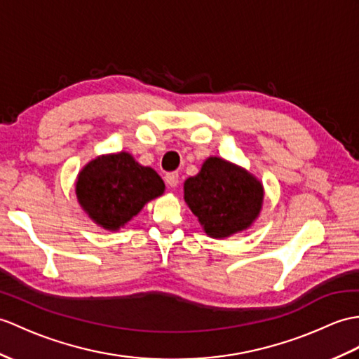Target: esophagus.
<instances>
[{
  "instance_id": "1",
  "label": "esophagus",
  "mask_w": 359,
  "mask_h": 359,
  "mask_svg": "<svg viewBox=\"0 0 359 359\" xmlns=\"http://www.w3.org/2000/svg\"><path fill=\"white\" fill-rule=\"evenodd\" d=\"M165 182H166V185H168V187L176 188L179 185V174L177 172H168L165 176Z\"/></svg>"
}]
</instances>
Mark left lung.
I'll list each match as a JSON object with an SVG mask.
<instances>
[{
  "label": "left lung",
  "mask_w": 359,
  "mask_h": 359,
  "mask_svg": "<svg viewBox=\"0 0 359 359\" xmlns=\"http://www.w3.org/2000/svg\"><path fill=\"white\" fill-rule=\"evenodd\" d=\"M185 202L212 238L248 229L262 211V182L222 157H208L197 176L183 183Z\"/></svg>",
  "instance_id": "8db88e82"
}]
</instances>
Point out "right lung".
Masks as SVG:
<instances>
[{
    "mask_svg": "<svg viewBox=\"0 0 359 359\" xmlns=\"http://www.w3.org/2000/svg\"><path fill=\"white\" fill-rule=\"evenodd\" d=\"M165 183L153 168L142 166L130 153L97 156L81 170L76 197L99 226L118 231L149 200L163 194Z\"/></svg>",
    "mask_w": 359,
    "mask_h": 359,
    "instance_id": "right-lung-1",
    "label": "right lung"
}]
</instances>
